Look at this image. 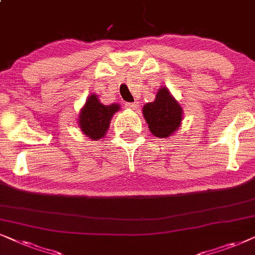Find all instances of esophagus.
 <instances>
[{"label": "esophagus", "instance_id": "esophagus-1", "mask_svg": "<svg viewBox=\"0 0 255 255\" xmlns=\"http://www.w3.org/2000/svg\"><path fill=\"white\" fill-rule=\"evenodd\" d=\"M125 106L126 108H129V110H136L137 103H126Z\"/></svg>", "mask_w": 255, "mask_h": 255}]
</instances>
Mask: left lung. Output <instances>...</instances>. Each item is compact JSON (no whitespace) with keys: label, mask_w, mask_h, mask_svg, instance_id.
<instances>
[{"label":"left lung","mask_w":255,"mask_h":255,"mask_svg":"<svg viewBox=\"0 0 255 255\" xmlns=\"http://www.w3.org/2000/svg\"><path fill=\"white\" fill-rule=\"evenodd\" d=\"M143 117L149 129L156 137L167 138L178 129L183 110L167 87H161L155 100L143 106Z\"/></svg>","instance_id":"1"}]
</instances>
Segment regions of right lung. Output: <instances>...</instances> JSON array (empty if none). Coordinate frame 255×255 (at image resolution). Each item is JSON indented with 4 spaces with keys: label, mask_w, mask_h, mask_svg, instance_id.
<instances>
[{
    "label": "right lung",
    "mask_w": 255,
    "mask_h": 255,
    "mask_svg": "<svg viewBox=\"0 0 255 255\" xmlns=\"http://www.w3.org/2000/svg\"><path fill=\"white\" fill-rule=\"evenodd\" d=\"M119 110H120L119 104L106 106L100 103L98 96L91 94L84 107L81 108L79 119H78L81 131L91 140H100L107 133L112 118Z\"/></svg>",
    "instance_id": "obj_1"
}]
</instances>
